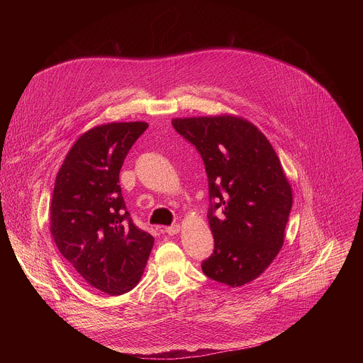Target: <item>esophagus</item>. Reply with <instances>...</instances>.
<instances>
[{
    "label": "esophagus",
    "instance_id": "34e87169",
    "mask_svg": "<svg viewBox=\"0 0 363 363\" xmlns=\"http://www.w3.org/2000/svg\"><path fill=\"white\" fill-rule=\"evenodd\" d=\"M179 230H181L179 224H174V225H171V227H167V228H165V233L169 234V235H175V234L179 233Z\"/></svg>",
    "mask_w": 363,
    "mask_h": 363
}]
</instances>
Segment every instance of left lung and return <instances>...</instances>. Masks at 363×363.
Segmentation results:
<instances>
[{
	"label": "left lung",
	"instance_id": "8db88e82",
	"mask_svg": "<svg viewBox=\"0 0 363 363\" xmlns=\"http://www.w3.org/2000/svg\"><path fill=\"white\" fill-rule=\"evenodd\" d=\"M205 165L214 252L202 263L210 279L240 287L272 264L284 242L293 194L276 150L247 119L233 115L172 119ZM219 210V216L213 213Z\"/></svg>",
	"mask_w": 363,
	"mask_h": 363
}]
</instances>
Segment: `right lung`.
I'll return each instance as SVG.
<instances>
[{"instance_id":"add662e5","label":"right lung","mask_w":363,"mask_h":363,"mask_svg":"<svg viewBox=\"0 0 363 363\" xmlns=\"http://www.w3.org/2000/svg\"><path fill=\"white\" fill-rule=\"evenodd\" d=\"M146 122H112L84 132L56 177L50 233L89 287L111 296L140 280L153 237L139 230L126 210L119 172Z\"/></svg>"}]
</instances>
